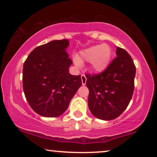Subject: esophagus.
I'll return each instance as SVG.
<instances>
[{
  "label": "esophagus",
  "mask_w": 157,
  "mask_h": 157,
  "mask_svg": "<svg viewBox=\"0 0 157 157\" xmlns=\"http://www.w3.org/2000/svg\"><path fill=\"white\" fill-rule=\"evenodd\" d=\"M86 77L84 74L81 75V82H82L83 85H86Z\"/></svg>",
  "instance_id": "esophagus-1"
}]
</instances>
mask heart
<instances>
[{
    "label": "heart",
    "mask_w": 157,
    "mask_h": 157,
    "mask_svg": "<svg viewBox=\"0 0 157 157\" xmlns=\"http://www.w3.org/2000/svg\"><path fill=\"white\" fill-rule=\"evenodd\" d=\"M111 50L106 44L92 46L80 53V58L75 56L74 61L78 66L81 65L80 60L91 61V66L96 72H101L106 69L111 61Z\"/></svg>",
    "instance_id": "obj_1"
}]
</instances>
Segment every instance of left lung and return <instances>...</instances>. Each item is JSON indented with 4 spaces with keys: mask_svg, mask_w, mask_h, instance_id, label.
Returning a JSON list of instances; mask_svg holds the SVG:
<instances>
[{
    "mask_svg": "<svg viewBox=\"0 0 157 157\" xmlns=\"http://www.w3.org/2000/svg\"><path fill=\"white\" fill-rule=\"evenodd\" d=\"M117 56L104 71L86 74L89 90L88 105L92 114L102 120L119 117L132 99L134 89L136 66L131 56L117 47Z\"/></svg>",
    "mask_w": 157,
    "mask_h": 157,
    "instance_id": "8db88e82",
    "label": "left lung"
}]
</instances>
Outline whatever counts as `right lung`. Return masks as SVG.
<instances>
[{"instance_id":"right-lung-1","label":"right lung","mask_w":157,"mask_h":157,"mask_svg":"<svg viewBox=\"0 0 157 157\" xmlns=\"http://www.w3.org/2000/svg\"><path fill=\"white\" fill-rule=\"evenodd\" d=\"M67 39L56 40L34 48L23 68V88L32 109L42 117H57L68 109L81 86V76L69 74L72 64Z\"/></svg>"}]
</instances>
